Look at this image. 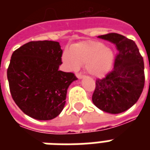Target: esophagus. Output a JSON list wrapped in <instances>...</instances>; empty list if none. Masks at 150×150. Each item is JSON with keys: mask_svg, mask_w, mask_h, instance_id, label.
Segmentation results:
<instances>
[{"mask_svg": "<svg viewBox=\"0 0 150 150\" xmlns=\"http://www.w3.org/2000/svg\"><path fill=\"white\" fill-rule=\"evenodd\" d=\"M83 76H84V75H82L81 73H77V74H76V77H77L78 79L83 78Z\"/></svg>", "mask_w": 150, "mask_h": 150, "instance_id": "1", "label": "esophagus"}]
</instances>
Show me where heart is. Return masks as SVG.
<instances>
[{"instance_id": "heart-1", "label": "heart", "mask_w": 150, "mask_h": 150, "mask_svg": "<svg viewBox=\"0 0 150 150\" xmlns=\"http://www.w3.org/2000/svg\"><path fill=\"white\" fill-rule=\"evenodd\" d=\"M112 50L96 41L76 43L62 54V61L70 70L76 71L85 65L91 75L102 76L110 70L113 62Z\"/></svg>"}]
</instances>
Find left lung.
I'll use <instances>...</instances> for the list:
<instances>
[{"instance_id":"8db88e82","label":"left lung","mask_w":150,"mask_h":150,"mask_svg":"<svg viewBox=\"0 0 150 150\" xmlns=\"http://www.w3.org/2000/svg\"><path fill=\"white\" fill-rule=\"evenodd\" d=\"M114 43L117 49L112 71L96 81L93 104L100 110L118 114L137 103L145 85L144 61L134 41L110 33L98 36Z\"/></svg>"}]
</instances>
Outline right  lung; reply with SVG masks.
<instances>
[{"label": "right lung", "mask_w": 150, "mask_h": 150, "mask_svg": "<svg viewBox=\"0 0 150 150\" xmlns=\"http://www.w3.org/2000/svg\"><path fill=\"white\" fill-rule=\"evenodd\" d=\"M62 50L58 42L32 41L12 54L7 70L12 98L25 114L39 120L55 118L64 108L67 88L77 79L59 71Z\"/></svg>", "instance_id": "right-lung-1"}]
</instances>
